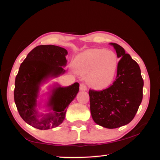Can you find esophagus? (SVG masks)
Segmentation results:
<instances>
[{"label": "esophagus", "mask_w": 160, "mask_h": 160, "mask_svg": "<svg viewBox=\"0 0 160 160\" xmlns=\"http://www.w3.org/2000/svg\"><path fill=\"white\" fill-rule=\"evenodd\" d=\"M80 90H87V86L84 83H81L80 85Z\"/></svg>", "instance_id": "esophagus-1"}]
</instances>
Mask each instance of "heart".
Returning <instances> with one entry per match:
<instances>
[{
  "label": "heart",
  "mask_w": 160,
  "mask_h": 160,
  "mask_svg": "<svg viewBox=\"0 0 160 160\" xmlns=\"http://www.w3.org/2000/svg\"><path fill=\"white\" fill-rule=\"evenodd\" d=\"M73 66L76 72L88 75V81L91 87L104 89L114 79L118 58L113 51L92 48L78 54L75 58Z\"/></svg>",
  "instance_id": "obj_1"
}]
</instances>
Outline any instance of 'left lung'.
Here are the masks:
<instances>
[{"label": "left lung", "mask_w": 160, "mask_h": 160, "mask_svg": "<svg viewBox=\"0 0 160 160\" xmlns=\"http://www.w3.org/2000/svg\"><path fill=\"white\" fill-rule=\"evenodd\" d=\"M113 46L120 60L115 80L102 90H89L90 112L94 122L107 128L126 125L133 119L142 99L143 79L138 64L123 48Z\"/></svg>", "instance_id": "obj_1"}]
</instances>
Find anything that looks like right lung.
I'll return each mask as SVG.
<instances>
[{
    "mask_svg": "<svg viewBox=\"0 0 160 160\" xmlns=\"http://www.w3.org/2000/svg\"><path fill=\"white\" fill-rule=\"evenodd\" d=\"M67 51L54 45H40L33 48L21 63L15 78L14 99L19 114L29 125L39 130L53 128L63 122L70 102L79 91V83L57 88L51 94L49 106L52 113L39 118L35 109L39 85L49 77H56L65 70Z\"/></svg>",
    "mask_w": 160,
    "mask_h": 160,
    "instance_id": "add662e5",
    "label": "right lung"
}]
</instances>
